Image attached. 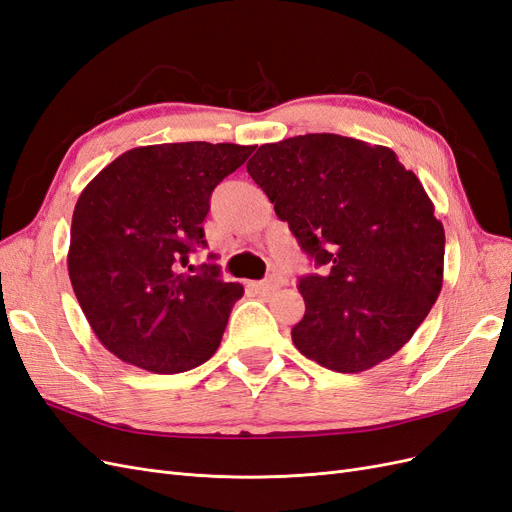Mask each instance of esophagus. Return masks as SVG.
<instances>
[{
  "mask_svg": "<svg viewBox=\"0 0 512 512\" xmlns=\"http://www.w3.org/2000/svg\"><path fill=\"white\" fill-rule=\"evenodd\" d=\"M252 288L262 294V297H267V294L275 292L277 290V282L273 280V277H269V280H262V282H252Z\"/></svg>",
  "mask_w": 512,
  "mask_h": 512,
  "instance_id": "esophagus-1",
  "label": "esophagus"
}]
</instances>
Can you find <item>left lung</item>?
<instances>
[{"label": "left lung", "mask_w": 512, "mask_h": 512, "mask_svg": "<svg viewBox=\"0 0 512 512\" xmlns=\"http://www.w3.org/2000/svg\"><path fill=\"white\" fill-rule=\"evenodd\" d=\"M247 173L322 275H305L292 342L359 374L408 344L442 290L444 226L395 151L339 134L262 145Z\"/></svg>", "instance_id": "obj_1"}]
</instances>
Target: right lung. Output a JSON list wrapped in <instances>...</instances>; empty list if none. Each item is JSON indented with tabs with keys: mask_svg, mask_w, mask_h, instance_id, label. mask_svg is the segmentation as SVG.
Instances as JSON below:
<instances>
[{
	"mask_svg": "<svg viewBox=\"0 0 512 512\" xmlns=\"http://www.w3.org/2000/svg\"><path fill=\"white\" fill-rule=\"evenodd\" d=\"M256 147L164 143L121 153L76 200L68 273L100 344L123 363L179 374L218 350L243 286L196 271L209 198Z\"/></svg>",
	"mask_w": 512,
	"mask_h": 512,
	"instance_id": "1",
	"label": "right lung"
}]
</instances>
